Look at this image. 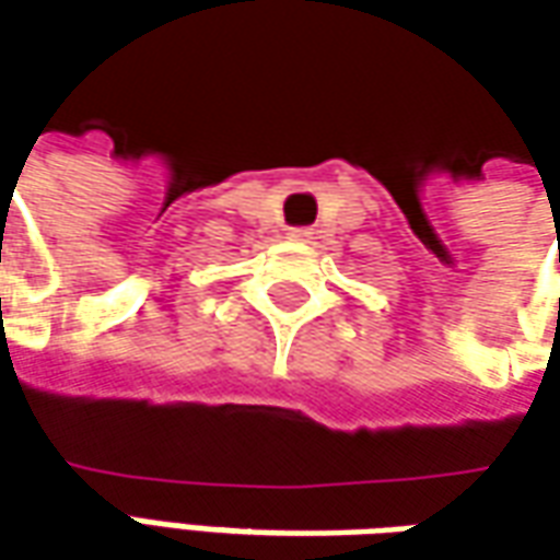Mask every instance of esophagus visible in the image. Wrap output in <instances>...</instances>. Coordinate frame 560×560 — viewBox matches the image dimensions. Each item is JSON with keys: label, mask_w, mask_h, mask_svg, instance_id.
I'll return each instance as SVG.
<instances>
[{"label": "esophagus", "mask_w": 560, "mask_h": 560, "mask_svg": "<svg viewBox=\"0 0 560 560\" xmlns=\"http://www.w3.org/2000/svg\"><path fill=\"white\" fill-rule=\"evenodd\" d=\"M289 237H292V241H304V237H311V229H292L289 231Z\"/></svg>", "instance_id": "esophagus-1"}]
</instances>
